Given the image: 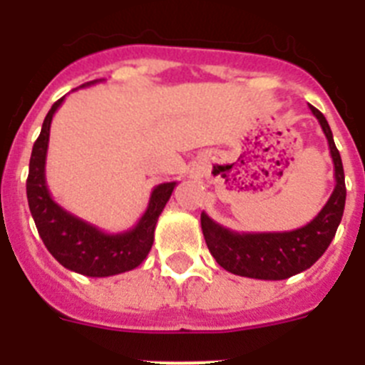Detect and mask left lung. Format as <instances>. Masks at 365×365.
<instances>
[{
  "label": "left lung",
  "mask_w": 365,
  "mask_h": 365,
  "mask_svg": "<svg viewBox=\"0 0 365 365\" xmlns=\"http://www.w3.org/2000/svg\"><path fill=\"white\" fill-rule=\"evenodd\" d=\"M327 138L334 164V190L329 201L305 227L291 232H234L202 212L201 228L212 256L225 270L254 279H287L307 270L333 241L346 206V177L333 131L320 111L309 106Z\"/></svg>",
  "instance_id": "8db88e82"
}]
</instances>
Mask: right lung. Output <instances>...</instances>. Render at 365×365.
Listing matches in <instances>:
<instances>
[{"label":"right lung","mask_w":365,"mask_h":365,"mask_svg":"<svg viewBox=\"0 0 365 365\" xmlns=\"http://www.w3.org/2000/svg\"><path fill=\"white\" fill-rule=\"evenodd\" d=\"M98 80L83 83L80 87L91 86ZM66 98V96H63ZM63 98L54 102L41 125L40 137L32 146L31 163L27 177L29 208L38 234L54 259L66 269L89 278H108L115 274L137 269L153 245V235L160 212L164 210L168 199L172 197L177 182H163L153 188L146 212L133 228L118 234H108L91 222L76 217L58 205L47 188L45 180V160L49 148L51 122L54 113L62 106Z\"/></svg>","instance_id":"add662e5"}]
</instances>
